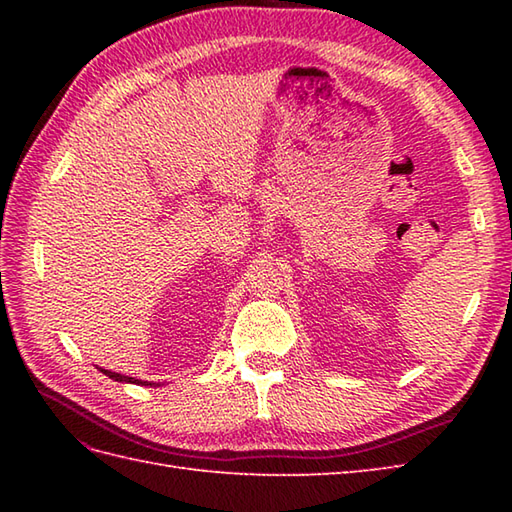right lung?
Wrapping results in <instances>:
<instances>
[{
  "instance_id": "right-lung-1",
  "label": "right lung",
  "mask_w": 512,
  "mask_h": 512,
  "mask_svg": "<svg viewBox=\"0 0 512 512\" xmlns=\"http://www.w3.org/2000/svg\"><path fill=\"white\" fill-rule=\"evenodd\" d=\"M101 372L105 376H110L114 380H118V383H136V385H156V383H147V380H138V378H132V376H123V374H116V372H110V369H101Z\"/></svg>"
}]
</instances>
